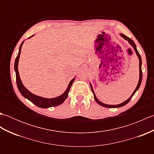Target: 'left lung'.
Returning a JSON list of instances; mask_svg holds the SVG:
<instances>
[{"mask_svg":"<svg viewBox=\"0 0 154 154\" xmlns=\"http://www.w3.org/2000/svg\"><path fill=\"white\" fill-rule=\"evenodd\" d=\"M120 35H121V36H122V38H124V40H127L128 42H129V44L132 45V47H133V48H134V50H135L136 55H138V59H139V61H140V63H139V69H140V78H139V81H138V85H137V87H136V89L134 90V91L133 93L132 94V95L130 96V97L129 98V99H128L124 101V102H123L122 103L119 104H116V105H110V104H104V103H101L100 100H98V99H97V97H96V95H95V94H94V90H93V87H92V85H91V84L90 83L91 89V91H92V92H93V95H94V100H95L96 102H97L98 104H100V106H104V107H106V108H119V107H121V106H124V105H126V104H128V103H129V101L130 100V99H131V98L132 97V96H134V94H135V93L136 92V91L138 90V89H139V88H140V85H141V83H142V58H141V56H140V54L138 53V50H137L136 45V44H135L134 42V41L132 40V39H130V38L127 37L126 35H125L123 34H120Z\"/></svg>","mask_w":154,"mask_h":154,"instance_id":"obj_1","label":"left lung"}]
</instances>
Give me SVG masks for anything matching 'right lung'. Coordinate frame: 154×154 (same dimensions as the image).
<instances>
[{
  "instance_id": "add662e5",
  "label": "right lung",
  "mask_w": 154,
  "mask_h": 154,
  "mask_svg": "<svg viewBox=\"0 0 154 154\" xmlns=\"http://www.w3.org/2000/svg\"><path fill=\"white\" fill-rule=\"evenodd\" d=\"M33 35L29 37L28 38H32ZM24 41L22 42L19 48L18 54L16 58L15 63H14V71L16 72V84H17V87L19 91L20 92V93L22 94V95L23 97L26 98L27 99L31 101V102L33 104H34L35 105H36L37 106L40 108H42V109H46V108L51 107V106H56L60 105V104L63 103L67 98L68 93L69 92L70 88L72 85V84H73V83L74 82L75 78H73V79L70 81V83H69V85L65 92L62 94H61L60 96H59L57 97L52 98V99H46V98H44V97H41L35 95V94L30 92V91H29L24 86V85L22 84L20 78V75H19L18 70V61H19L20 55L21 48H22L23 43H24Z\"/></svg>"
}]
</instances>
